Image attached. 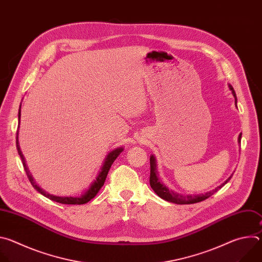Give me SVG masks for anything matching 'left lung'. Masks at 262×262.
I'll return each mask as SVG.
<instances>
[{
	"label": "left lung",
	"instance_id": "obj_1",
	"mask_svg": "<svg viewBox=\"0 0 262 262\" xmlns=\"http://www.w3.org/2000/svg\"><path fill=\"white\" fill-rule=\"evenodd\" d=\"M230 91L232 92V95L235 98V105H236V94L232 88L231 85L228 86ZM241 139H242V134H239L238 136V144H241ZM157 159L155 157V155L150 156V186L152 188V190L156 192V194L161 197L162 199L168 201V202H172V203H176V204H193V203H197V202H201L205 199H207L208 197H210L211 195H213L214 193H216L222 186L225 185L232 177L233 174H231L225 181H224L222 184L217 185L215 189L203 193V194H199V195H182L179 193H176L172 190H169L167 186L164 184V182L160 179L159 177V172H158V168H157Z\"/></svg>",
	"mask_w": 262,
	"mask_h": 262
}]
</instances>
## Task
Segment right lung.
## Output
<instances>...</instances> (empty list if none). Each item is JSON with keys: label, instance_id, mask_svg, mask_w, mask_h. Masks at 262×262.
<instances>
[{"label": "right lung", "instance_id": "add662e5", "mask_svg": "<svg viewBox=\"0 0 262 262\" xmlns=\"http://www.w3.org/2000/svg\"><path fill=\"white\" fill-rule=\"evenodd\" d=\"M21 106V104H20ZM20 106H19V110H18V129L16 132V148H17V152L21 159V162H23V165H24V168H25V171L28 175V178L31 182V184L33 185V188L37 191L39 192L41 195H43L45 197L55 201V202H59V203H62V204H85L87 202H89L91 199H93L97 193L99 192V190L102 188V185L105 181V178H106V175L108 173V170L112 166V164L114 163V161L118 158V156L123 151V147H117L115 149H113V150L110 151L107 154V156L105 157L104 161H103V164L96 176V178L93 180V182L89 185L88 190L85 191L84 194H82L80 197H72V196H56V195H52L48 192H46L43 189H41L40 186L38 184H36L32 174L30 173L28 167H27V164H26V160H25V157L23 156V152L20 150V147H19V143H18V130H19V123H20Z\"/></svg>", "mask_w": 262, "mask_h": 262}]
</instances>
